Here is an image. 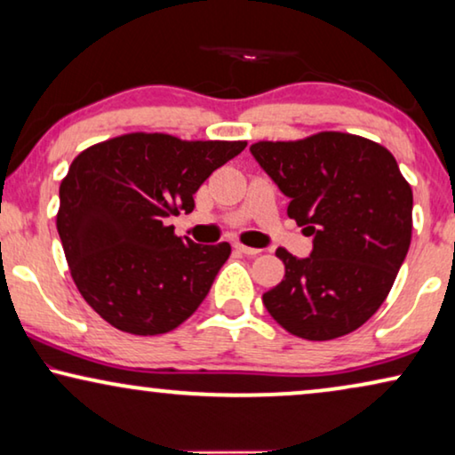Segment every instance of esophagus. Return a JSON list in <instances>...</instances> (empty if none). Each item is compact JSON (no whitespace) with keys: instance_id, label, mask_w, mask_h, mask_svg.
I'll return each instance as SVG.
<instances>
[{"instance_id":"34e87169","label":"esophagus","mask_w":455,"mask_h":455,"mask_svg":"<svg viewBox=\"0 0 455 455\" xmlns=\"http://www.w3.org/2000/svg\"><path fill=\"white\" fill-rule=\"evenodd\" d=\"M235 251H240L242 254H246V257H257L260 252L259 248H252V246H244V244H235Z\"/></svg>"}]
</instances>
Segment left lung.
<instances>
[{
  "instance_id": "1",
  "label": "left lung",
  "mask_w": 455,
  "mask_h": 455,
  "mask_svg": "<svg viewBox=\"0 0 455 455\" xmlns=\"http://www.w3.org/2000/svg\"><path fill=\"white\" fill-rule=\"evenodd\" d=\"M251 153L313 235L307 259L277 248L285 275L263 294L265 308L302 339L356 331L385 302L412 238V188L395 157L347 132L259 140Z\"/></svg>"
}]
</instances>
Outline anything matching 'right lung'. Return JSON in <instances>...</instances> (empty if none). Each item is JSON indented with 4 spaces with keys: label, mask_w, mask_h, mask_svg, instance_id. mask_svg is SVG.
Returning <instances> with one entry per match:
<instances>
[{
    "label": "right lung",
    "mask_w": 455,
    "mask_h": 455,
    "mask_svg": "<svg viewBox=\"0 0 455 455\" xmlns=\"http://www.w3.org/2000/svg\"><path fill=\"white\" fill-rule=\"evenodd\" d=\"M244 140L130 132L97 142L60 184L58 234L89 307L120 331L161 335L201 307L232 246L195 244L165 226Z\"/></svg>",
    "instance_id": "right-lung-1"
}]
</instances>
